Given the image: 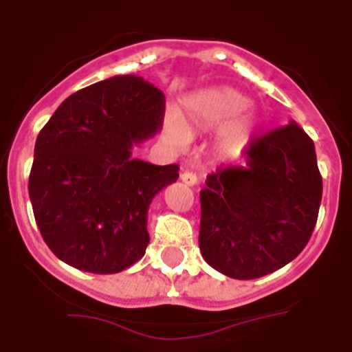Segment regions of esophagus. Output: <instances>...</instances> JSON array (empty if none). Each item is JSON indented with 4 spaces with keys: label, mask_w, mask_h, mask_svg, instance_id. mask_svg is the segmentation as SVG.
<instances>
[{
    "label": "esophagus",
    "mask_w": 352,
    "mask_h": 352,
    "mask_svg": "<svg viewBox=\"0 0 352 352\" xmlns=\"http://www.w3.org/2000/svg\"><path fill=\"white\" fill-rule=\"evenodd\" d=\"M180 179H182V182L187 184V186H196V184H198V177L192 172H182Z\"/></svg>",
    "instance_id": "obj_1"
}]
</instances>
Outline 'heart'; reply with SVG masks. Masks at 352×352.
Masks as SVG:
<instances>
[{
	"label": "heart",
	"mask_w": 352,
	"mask_h": 352,
	"mask_svg": "<svg viewBox=\"0 0 352 352\" xmlns=\"http://www.w3.org/2000/svg\"><path fill=\"white\" fill-rule=\"evenodd\" d=\"M248 97L231 87L199 90L184 100L182 114H168L163 135L170 146L186 147L195 133L217 128V147L224 156L239 157L261 128V118L248 109Z\"/></svg>",
	"instance_id": "1"
}]
</instances>
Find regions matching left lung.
<instances>
[{"label":"left lung","instance_id":"8db88e82","mask_svg":"<svg viewBox=\"0 0 352 352\" xmlns=\"http://www.w3.org/2000/svg\"><path fill=\"white\" fill-rule=\"evenodd\" d=\"M245 154V165L217 168L199 192V250L234 280L294 261L313 234L323 195L314 142L295 121L252 140Z\"/></svg>","mask_w":352,"mask_h":352}]
</instances>
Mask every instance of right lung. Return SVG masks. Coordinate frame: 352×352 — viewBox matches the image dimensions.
I'll use <instances>...</instances> for the list:
<instances>
[{
	"label": "right lung",
	"instance_id": "right-lung-1",
	"mask_svg": "<svg viewBox=\"0 0 352 352\" xmlns=\"http://www.w3.org/2000/svg\"><path fill=\"white\" fill-rule=\"evenodd\" d=\"M165 95L124 74L78 90L39 131L29 175L36 224L65 264L114 274L144 257L147 210L179 166L131 157L163 126Z\"/></svg>",
	"mask_w": 352,
	"mask_h": 352
}]
</instances>
